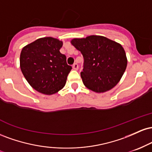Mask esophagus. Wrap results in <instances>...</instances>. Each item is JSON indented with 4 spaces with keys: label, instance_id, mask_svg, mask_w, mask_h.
Here are the masks:
<instances>
[{
    "label": "esophagus",
    "instance_id": "esophagus-1",
    "mask_svg": "<svg viewBox=\"0 0 152 152\" xmlns=\"http://www.w3.org/2000/svg\"><path fill=\"white\" fill-rule=\"evenodd\" d=\"M72 67H73V69H74V70H78V65L77 64H74Z\"/></svg>",
    "mask_w": 152,
    "mask_h": 152
}]
</instances>
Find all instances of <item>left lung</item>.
Here are the masks:
<instances>
[{"instance_id": "obj_1", "label": "left lung", "mask_w": 152, "mask_h": 152, "mask_svg": "<svg viewBox=\"0 0 152 152\" xmlns=\"http://www.w3.org/2000/svg\"><path fill=\"white\" fill-rule=\"evenodd\" d=\"M71 42L83 55L81 76L85 86L102 93L117 84L127 66L126 53L121 44L101 36L74 38Z\"/></svg>"}]
</instances>
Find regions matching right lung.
<instances>
[{
	"mask_svg": "<svg viewBox=\"0 0 152 152\" xmlns=\"http://www.w3.org/2000/svg\"><path fill=\"white\" fill-rule=\"evenodd\" d=\"M62 46V41L56 38L45 37L23 48L20 69L29 84L40 93L50 95L65 86L72 67L59 50Z\"/></svg>",
	"mask_w": 152,
	"mask_h": 152,
	"instance_id": "obj_1",
	"label": "right lung"
}]
</instances>
